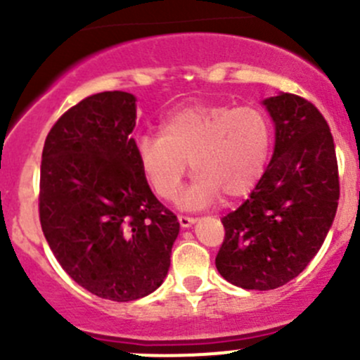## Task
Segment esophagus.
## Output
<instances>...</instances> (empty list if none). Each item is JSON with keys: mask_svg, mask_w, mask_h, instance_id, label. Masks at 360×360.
Here are the masks:
<instances>
[{"mask_svg": "<svg viewBox=\"0 0 360 360\" xmlns=\"http://www.w3.org/2000/svg\"><path fill=\"white\" fill-rule=\"evenodd\" d=\"M177 219H179V224L183 228H190L191 224L195 223V221H197V217H191V216H179L177 217Z\"/></svg>", "mask_w": 360, "mask_h": 360, "instance_id": "esophagus-1", "label": "esophagus"}]
</instances>
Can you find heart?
Instances as JSON below:
<instances>
[{
  "label": "heart",
  "instance_id": "b5f03b06",
  "mask_svg": "<svg viewBox=\"0 0 360 360\" xmlns=\"http://www.w3.org/2000/svg\"><path fill=\"white\" fill-rule=\"evenodd\" d=\"M274 148L270 116L256 106H188L170 115L157 136L137 141L144 177L163 200H174L188 174H197L184 191L186 209H202L219 198H240L256 188Z\"/></svg>",
  "mask_w": 360,
  "mask_h": 360
}]
</instances>
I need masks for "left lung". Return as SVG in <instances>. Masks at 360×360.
I'll return each mask as SVG.
<instances>
[{"label": "left lung", "instance_id": "left-lung-1", "mask_svg": "<svg viewBox=\"0 0 360 360\" xmlns=\"http://www.w3.org/2000/svg\"><path fill=\"white\" fill-rule=\"evenodd\" d=\"M275 123L270 165L249 198L221 219L216 268L242 289L288 284L314 259L336 216L335 141L322 112L294 94L264 101Z\"/></svg>", "mask_w": 360, "mask_h": 360}]
</instances>
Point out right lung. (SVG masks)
Segmentation results:
<instances>
[{
  "label": "right lung",
  "mask_w": 360,
  "mask_h": 360,
  "mask_svg": "<svg viewBox=\"0 0 360 360\" xmlns=\"http://www.w3.org/2000/svg\"><path fill=\"white\" fill-rule=\"evenodd\" d=\"M134 127L132 94H94L57 120L41 155L43 235L76 284L111 301L158 289L179 233L141 170Z\"/></svg>",
  "instance_id": "add662e5"
}]
</instances>
